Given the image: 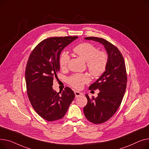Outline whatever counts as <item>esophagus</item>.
<instances>
[{
	"mask_svg": "<svg viewBox=\"0 0 149 149\" xmlns=\"http://www.w3.org/2000/svg\"><path fill=\"white\" fill-rule=\"evenodd\" d=\"M74 94H75L76 97H77L78 96H79V95H81L82 94V93H81V92H79V91H74Z\"/></svg>",
	"mask_w": 149,
	"mask_h": 149,
	"instance_id": "esophagus-1",
	"label": "esophagus"
}]
</instances>
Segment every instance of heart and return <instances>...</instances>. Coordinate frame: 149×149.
<instances>
[{"mask_svg":"<svg viewBox=\"0 0 149 149\" xmlns=\"http://www.w3.org/2000/svg\"><path fill=\"white\" fill-rule=\"evenodd\" d=\"M73 51L75 55L86 62V65L91 74L99 77L106 72L108 56L105 52L99 51L98 49L90 42H82L75 46ZM70 61V56L66 52H61L59 58V64L61 68H67ZM90 77L85 74H74L68 79V84L76 89L89 82Z\"/></svg>","mask_w":149,"mask_h":149,"instance_id":"heart-1","label":"heart"}]
</instances>
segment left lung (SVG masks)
Instances as JSON below:
<instances>
[{"mask_svg": "<svg viewBox=\"0 0 149 149\" xmlns=\"http://www.w3.org/2000/svg\"><path fill=\"white\" fill-rule=\"evenodd\" d=\"M85 39L100 42L108 55L106 72L89 87L90 90H99L98 96L90 98L88 94H85L88 102L84 108L87 120L95 124H100L113 116L123 100L127 80L126 65L121 52L110 42L94 37Z\"/></svg>", "mask_w": 149, "mask_h": 149, "instance_id": "1", "label": "left lung"}]
</instances>
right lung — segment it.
<instances>
[{"instance_id": "add662e5", "label": "right lung", "mask_w": 149, "mask_h": 149, "mask_svg": "<svg viewBox=\"0 0 149 149\" xmlns=\"http://www.w3.org/2000/svg\"><path fill=\"white\" fill-rule=\"evenodd\" d=\"M78 37H51L41 41L32 51L25 71L26 90L31 105L38 114L49 121L62 118L75 94L69 87L59 93L53 81L59 71L62 50Z\"/></svg>"}]
</instances>
